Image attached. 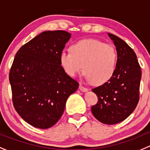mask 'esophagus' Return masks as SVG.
<instances>
[{
	"mask_svg": "<svg viewBox=\"0 0 150 150\" xmlns=\"http://www.w3.org/2000/svg\"><path fill=\"white\" fill-rule=\"evenodd\" d=\"M79 89H80L81 91H82V92H86V91H87V90H88V89H87V87H83L82 84L79 85Z\"/></svg>",
	"mask_w": 150,
	"mask_h": 150,
	"instance_id": "obj_1",
	"label": "esophagus"
}]
</instances>
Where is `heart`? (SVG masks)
<instances>
[{
    "label": "heart",
    "instance_id": "obj_1",
    "mask_svg": "<svg viewBox=\"0 0 150 150\" xmlns=\"http://www.w3.org/2000/svg\"><path fill=\"white\" fill-rule=\"evenodd\" d=\"M70 51L60 55V65L69 76L83 70L87 80L96 85L107 83L114 76L118 58L114 46L96 39H83L74 42Z\"/></svg>",
    "mask_w": 150,
    "mask_h": 150
}]
</instances>
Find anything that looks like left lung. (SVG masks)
Instances as JSON below:
<instances>
[{"label": "left lung", "mask_w": 150, "mask_h": 150, "mask_svg": "<svg viewBox=\"0 0 150 150\" xmlns=\"http://www.w3.org/2000/svg\"><path fill=\"white\" fill-rule=\"evenodd\" d=\"M108 36L117 48V69L109 81L92 90L98 102L91 111L99 122L113 125L123 121L137 107L141 70L136 54L127 43L114 34Z\"/></svg>", "instance_id": "8db88e82"}]
</instances>
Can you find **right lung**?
<instances>
[{"label": "right lung", "instance_id": "obj_1", "mask_svg": "<svg viewBox=\"0 0 150 150\" xmlns=\"http://www.w3.org/2000/svg\"><path fill=\"white\" fill-rule=\"evenodd\" d=\"M71 37L64 30H48L19 48L9 71L13 103L21 118L45 129L60 120L67 98L79 83L60 66V55Z\"/></svg>", "mask_w": 150, "mask_h": 150}]
</instances>
